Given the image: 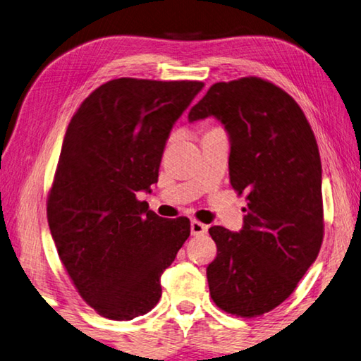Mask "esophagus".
<instances>
[{
    "mask_svg": "<svg viewBox=\"0 0 361 361\" xmlns=\"http://www.w3.org/2000/svg\"><path fill=\"white\" fill-rule=\"evenodd\" d=\"M207 231H209V226L197 221V219H192V221H191V234L194 237L204 235V234H207Z\"/></svg>",
    "mask_w": 361,
    "mask_h": 361,
    "instance_id": "1",
    "label": "esophagus"
}]
</instances>
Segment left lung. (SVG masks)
<instances>
[{"label": "left lung", "instance_id": "left-lung-1", "mask_svg": "<svg viewBox=\"0 0 361 361\" xmlns=\"http://www.w3.org/2000/svg\"><path fill=\"white\" fill-rule=\"evenodd\" d=\"M209 116L228 132L231 185L248 207L240 232L209 229L218 252L207 280L219 309L252 319L282 304L319 256V146L293 97L256 76L213 84L188 118Z\"/></svg>", "mask_w": 361, "mask_h": 361}]
</instances>
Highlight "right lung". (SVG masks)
Returning <instances> with one entry per match:
<instances>
[{"mask_svg": "<svg viewBox=\"0 0 361 361\" xmlns=\"http://www.w3.org/2000/svg\"><path fill=\"white\" fill-rule=\"evenodd\" d=\"M200 81L119 78L85 99L66 129L47 195L60 261L97 314L132 320L154 307L161 276L191 234L137 199L157 181L173 124Z\"/></svg>", "mask_w": 361, "mask_h": 361, "instance_id": "add662e5", "label": "right lung"}]
</instances>
